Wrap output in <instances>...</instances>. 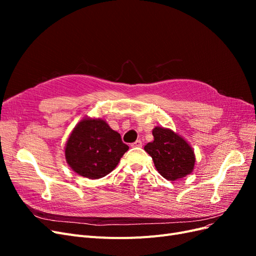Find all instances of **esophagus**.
I'll list each match as a JSON object with an SVG mask.
<instances>
[{
	"label": "esophagus",
	"mask_w": 256,
	"mask_h": 256,
	"mask_svg": "<svg viewBox=\"0 0 256 256\" xmlns=\"http://www.w3.org/2000/svg\"><path fill=\"white\" fill-rule=\"evenodd\" d=\"M141 146H142V142L140 140H136V142L131 144V147H134H134H141Z\"/></svg>",
	"instance_id": "34e87169"
}]
</instances>
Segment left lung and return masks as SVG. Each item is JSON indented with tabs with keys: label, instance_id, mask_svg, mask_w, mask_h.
Here are the masks:
<instances>
[{
	"label": "left lung",
	"instance_id": "8db88e82",
	"mask_svg": "<svg viewBox=\"0 0 256 256\" xmlns=\"http://www.w3.org/2000/svg\"><path fill=\"white\" fill-rule=\"evenodd\" d=\"M154 141L144 150L150 154L158 173L170 182L182 180L194 170L196 154L190 143L172 129L156 126Z\"/></svg>",
	"mask_w": 256,
	"mask_h": 256
}]
</instances>
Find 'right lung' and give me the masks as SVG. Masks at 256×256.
<instances>
[{
  "label": "right lung",
  "instance_id": "add662e5",
  "mask_svg": "<svg viewBox=\"0 0 256 256\" xmlns=\"http://www.w3.org/2000/svg\"><path fill=\"white\" fill-rule=\"evenodd\" d=\"M129 147L102 118L85 116L72 129L65 147L67 164L74 173L99 180L118 166Z\"/></svg>",
  "mask_w": 256,
  "mask_h": 256
}]
</instances>
